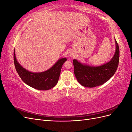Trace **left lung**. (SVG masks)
<instances>
[{
    "instance_id": "1",
    "label": "left lung",
    "mask_w": 132,
    "mask_h": 132,
    "mask_svg": "<svg viewBox=\"0 0 132 132\" xmlns=\"http://www.w3.org/2000/svg\"><path fill=\"white\" fill-rule=\"evenodd\" d=\"M116 52L111 61L97 67L83 64L77 60H73L74 74L78 82L86 87L101 85L107 81L116 71L119 63V48L115 39Z\"/></svg>"
}]
</instances>
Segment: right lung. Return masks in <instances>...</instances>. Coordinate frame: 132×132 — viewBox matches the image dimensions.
<instances>
[{
  "label": "right lung",
  "instance_id": "add662e5",
  "mask_svg": "<svg viewBox=\"0 0 132 132\" xmlns=\"http://www.w3.org/2000/svg\"><path fill=\"white\" fill-rule=\"evenodd\" d=\"M67 61L66 58L59 59L50 69L41 73L28 71L20 64L14 51V61L20 77L26 84L39 90H48L55 86L59 80L62 65Z\"/></svg>",
  "mask_w": 132,
  "mask_h": 132
}]
</instances>
